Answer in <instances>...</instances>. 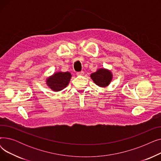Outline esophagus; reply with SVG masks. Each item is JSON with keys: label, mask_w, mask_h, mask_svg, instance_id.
Listing matches in <instances>:
<instances>
[{"label": "esophagus", "mask_w": 161, "mask_h": 161, "mask_svg": "<svg viewBox=\"0 0 161 161\" xmlns=\"http://www.w3.org/2000/svg\"><path fill=\"white\" fill-rule=\"evenodd\" d=\"M83 74H84V72L83 71H81V72H79L76 73V75H83Z\"/></svg>", "instance_id": "esophagus-1"}]
</instances>
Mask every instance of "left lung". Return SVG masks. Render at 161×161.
<instances>
[{
    "label": "left lung",
    "instance_id": "8db88e82",
    "mask_svg": "<svg viewBox=\"0 0 161 161\" xmlns=\"http://www.w3.org/2000/svg\"><path fill=\"white\" fill-rule=\"evenodd\" d=\"M91 78L98 86L106 87L112 81L113 75L110 70L105 69H100L97 72L91 74Z\"/></svg>",
    "mask_w": 161,
    "mask_h": 161
}]
</instances>
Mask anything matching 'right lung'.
<instances>
[{
	"label": "right lung",
	"mask_w": 161,
	"mask_h": 161,
	"mask_svg": "<svg viewBox=\"0 0 161 161\" xmlns=\"http://www.w3.org/2000/svg\"><path fill=\"white\" fill-rule=\"evenodd\" d=\"M71 77L69 72H58L47 78L46 84L53 91H60L69 85Z\"/></svg>",
	"instance_id": "add662e5"
}]
</instances>
